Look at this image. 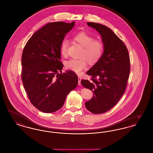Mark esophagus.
Wrapping results in <instances>:
<instances>
[{"instance_id": "1", "label": "esophagus", "mask_w": 153, "mask_h": 153, "mask_svg": "<svg viewBox=\"0 0 153 153\" xmlns=\"http://www.w3.org/2000/svg\"><path fill=\"white\" fill-rule=\"evenodd\" d=\"M78 79H79V81H78V84L80 85H81V77L80 76L78 77Z\"/></svg>"}]
</instances>
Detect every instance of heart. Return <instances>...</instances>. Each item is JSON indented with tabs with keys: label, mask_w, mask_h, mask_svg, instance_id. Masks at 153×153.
Returning <instances> with one entry per match:
<instances>
[{
	"label": "heart",
	"mask_w": 153,
	"mask_h": 153,
	"mask_svg": "<svg viewBox=\"0 0 153 153\" xmlns=\"http://www.w3.org/2000/svg\"><path fill=\"white\" fill-rule=\"evenodd\" d=\"M74 39L83 49L81 51L80 59H71L65 63L66 69L72 71L75 73L80 74L81 71L85 69L88 62L94 65L100 61L104 53V44L100 40L95 39L94 36H91L85 32H80L74 36ZM69 47V41L65 39L62 41L60 46L61 53L63 56L67 55Z\"/></svg>",
	"instance_id": "obj_1"
}]
</instances>
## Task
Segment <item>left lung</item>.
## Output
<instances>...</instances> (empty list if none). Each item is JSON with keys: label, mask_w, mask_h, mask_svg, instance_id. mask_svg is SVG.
Here are the masks:
<instances>
[{"label": "left lung", "mask_w": 153, "mask_h": 153, "mask_svg": "<svg viewBox=\"0 0 153 153\" xmlns=\"http://www.w3.org/2000/svg\"><path fill=\"white\" fill-rule=\"evenodd\" d=\"M87 25L101 34L104 46L102 58L86 73L91 76V80L81 81L84 87L94 92L85 107L99 114L111 109L123 95L130 75V60L123 42L109 28L94 22Z\"/></svg>", "instance_id": "left-lung-1"}]
</instances>
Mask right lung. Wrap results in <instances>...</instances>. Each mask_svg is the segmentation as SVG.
<instances>
[{
  "label": "right lung",
  "instance_id": "obj_1",
  "mask_svg": "<svg viewBox=\"0 0 153 153\" xmlns=\"http://www.w3.org/2000/svg\"><path fill=\"white\" fill-rule=\"evenodd\" d=\"M74 25V22L49 23L36 31L23 49V87L31 103L42 112L51 113L60 109L66 96L78 84L75 73H62L60 61L61 44Z\"/></svg>",
  "mask_w": 153,
  "mask_h": 153
}]
</instances>
